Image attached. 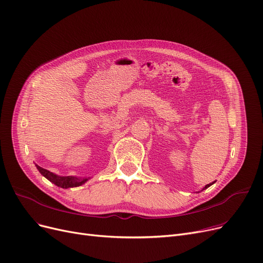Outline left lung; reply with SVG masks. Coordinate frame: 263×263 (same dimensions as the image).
<instances>
[{
  "instance_id": "1",
  "label": "left lung",
  "mask_w": 263,
  "mask_h": 263,
  "mask_svg": "<svg viewBox=\"0 0 263 263\" xmlns=\"http://www.w3.org/2000/svg\"><path fill=\"white\" fill-rule=\"evenodd\" d=\"M211 185H213V182H212V184H209V185H206V186H205V187L203 188V190H204V189H206V188H209V187H210Z\"/></svg>"
}]
</instances>
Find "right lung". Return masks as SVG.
<instances>
[{
  "instance_id": "add662e5",
  "label": "right lung",
  "mask_w": 263,
  "mask_h": 263,
  "mask_svg": "<svg viewBox=\"0 0 263 263\" xmlns=\"http://www.w3.org/2000/svg\"><path fill=\"white\" fill-rule=\"evenodd\" d=\"M37 170L40 171V173L46 177L49 181H51L52 184H54L55 186L67 189V188H73V187H78L82 186L83 184L89 179V177H75V176H59L55 175L54 173L50 172V171L43 168L41 166H39L37 164H35Z\"/></svg>"
}]
</instances>
